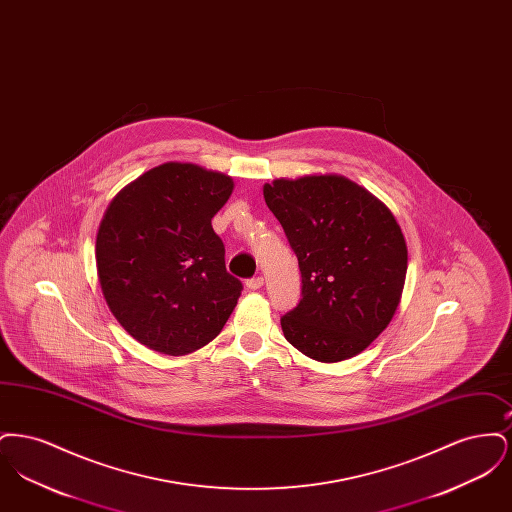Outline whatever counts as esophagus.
Wrapping results in <instances>:
<instances>
[{
    "label": "esophagus",
    "instance_id": "obj_1",
    "mask_svg": "<svg viewBox=\"0 0 512 512\" xmlns=\"http://www.w3.org/2000/svg\"><path fill=\"white\" fill-rule=\"evenodd\" d=\"M263 284H265L263 276H255V278H249V280L245 282L247 290H259V288H263Z\"/></svg>",
    "mask_w": 512,
    "mask_h": 512
}]
</instances>
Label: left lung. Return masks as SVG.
Listing matches in <instances>:
<instances>
[{
    "label": "left lung",
    "mask_w": 512,
    "mask_h": 512,
    "mask_svg": "<svg viewBox=\"0 0 512 512\" xmlns=\"http://www.w3.org/2000/svg\"><path fill=\"white\" fill-rule=\"evenodd\" d=\"M263 195L301 270V299L280 320L284 338L320 363L359 355L401 301V226L376 195L340 174L276 178Z\"/></svg>",
    "instance_id": "1"
}]
</instances>
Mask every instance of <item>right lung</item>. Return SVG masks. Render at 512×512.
I'll return each mask as SVG.
<instances>
[{
	"instance_id": "1",
	"label": "right lung",
	"mask_w": 512,
	"mask_h": 512,
	"mask_svg": "<svg viewBox=\"0 0 512 512\" xmlns=\"http://www.w3.org/2000/svg\"><path fill=\"white\" fill-rule=\"evenodd\" d=\"M234 180L192 163H163L124 186L96 238L103 297L122 328L153 351L180 357L215 340L242 282L226 272L211 219Z\"/></svg>"
}]
</instances>
